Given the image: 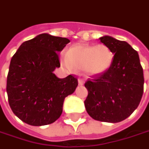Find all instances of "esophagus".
I'll list each match as a JSON object with an SVG mask.
<instances>
[{"mask_svg":"<svg viewBox=\"0 0 149 149\" xmlns=\"http://www.w3.org/2000/svg\"><path fill=\"white\" fill-rule=\"evenodd\" d=\"M84 82H85V80L84 78H78V84H79V85H83L84 84Z\"/></svg>","mask_w":149,"mask_h":149,"instance_id":"esophagus-1","label":"esophagus"}]
</instances>
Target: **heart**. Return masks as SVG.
<instances>
[{
	"instance_id": "1",
	"label": "heart",
	"mask_w": 149,
	"mask_h": 149,
	"mask_svg": "<svg viewBox=\"0 0 149 149\" xmlns=\"http://www.w3.org/2000/svg\"><path fill=\"white\" fill-rule=\"evenodd\" d=\"M111 50L104 44L95 45H76L66 52L65 57L61 58L62 65L69 70H84L91 76L104 73L110 67L113 61Z\"/></svg>"
}]
</instances>
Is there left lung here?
Returning <instances> with one entry per match:
<instances>
[{"instance_id":"8db88e82","label":"left lung","mask_w":149,"mask_h":149,"mask_svg":"<svg viewBox=\"0 0 149 149\" xmlns=\"http://www.w3.org/2000/svg\"><path fill=\"white\" fill-rule=\"evenodd\" d=\"M99 40L111 50L114 58L107 72L85 82L88 96L84 105L93 119L119 123L128 118L141 102L143 69L138 52L130 44L110 36Z\"/></svg>"}]
</instances>
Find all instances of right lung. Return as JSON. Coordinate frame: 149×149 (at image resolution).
Here are the masks:
<instances>
[{"mask_svg": "<svg viewBox=\"0 0 149 149\" xmlns=\"http://www.w3.org/2000/svg\"><path fill=\"white\" fill-rule=\"evenodd\" d=\"M70 42L66 38L42 33L23 42L13 56L7 77L8 103L14 114L32 126L54 123L62 114L65 98L72 94L77 78H58V52Z\"/></svg>", "mask_w": 149, "mask_h": 149, "instance_id": "add662e5", "label": "right lung"}]
</instances>
